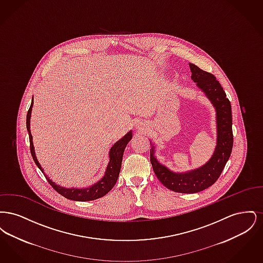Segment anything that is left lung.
Returning <instances> with one entry per match:
<instances>
[{
  "label": "left lung",
  "instance_id": "left-lung-1",
  "mask_svg": "<svg viewBox=\"0 0 263 263\" xmlns=\"http://www.w3.org/2000/svg\"><path fill=\"white\" fill-rule=\"evenodd\" d=\"M191 79L212 101L217 111V147L208 163L185 174H176L161 164L150 151V159L155 175L163 185L179 193H196L210 187L222 174L233 150L232 106L216 77L198 66L190 64Z\"/></svg>",
  "mask_w": 263,
  "mask_h": 263
}]
</instances>
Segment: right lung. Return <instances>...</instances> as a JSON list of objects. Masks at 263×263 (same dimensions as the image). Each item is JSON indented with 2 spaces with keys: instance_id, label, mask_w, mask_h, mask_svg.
<instances>
[{
  "instance_id": "add662e5",
  "label": "right lung",
  "mask_w": 263,
  "mask_h": 263,
  "mask_svg": "<svg viewBox=\"0 0 263 263\" xmlns=\"http://www.w3.org/2000/svg\"><path fill=\"white\" fill-rule=\"evenodd\" d=\"M32 104H33V100L31 101L30 107H29V109L27 111V115H26V129L28 131L29 142H30L29 147H30V153H31L32 159H33L34 163H36V165L39 167V170L44 174L40 163H38L37 159H36L33 144H32V136H31L30 129H29V121H30V114H31ZM131 138H132V133L129 132L121 140H119L117 143H115L113 145L111 150L109 152L110 161H109V163L106 167L105 175L100 179L99 182H97L96 184H93L90 187L84 188V189L61 187V186L55 184L47 175H45V177H46V179L49 182L51 186L54 188L59 194H61L67 199L75 201H90L99 199L100 197L104 196L106 193H108L112 189L114 184L116 183V180L118 178V175L120 173V168H121L123 153H124L128 142L131 140Z\"/></svg>"
}]
</instances>
